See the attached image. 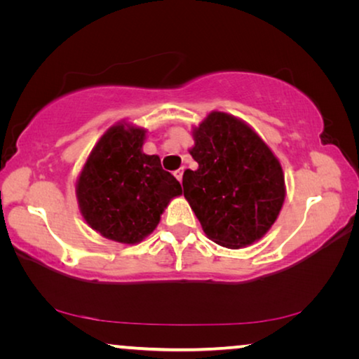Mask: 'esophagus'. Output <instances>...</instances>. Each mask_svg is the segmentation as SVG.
<instances>
[{"instance_id": "34e87169", "label": "esophagus", "mask_w": 359, "mask_h": 359, "mask_svg": "<svg viewBox=\"0 0 359 359\" xmlns=\"http://www.w3.org/2000/svg\"><path fill=\"white\" fill-rule=\"evenodd\" d=\"M174 175H175V179L182 182V177H184V169H177V171L174 172Z\"/></svg>"}]
</instances>
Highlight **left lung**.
Returning <instances> with one entry per match:
<instances>
[{
  "label": "left lung",
  "instance_id": "obj_1",
  "mask_svg": "<svg viewBox=\"0 0 359 359\" xmlns=\"http://www.w3.org/2000/svg\"><path fill=\"white\" fill-rule=\"evenodd\" d=\"M196 171L184 172V196L205 236L241 248L263 238L285 201L280 163L257 133L224 112H212L193 131Z\"/></svg>",
  "mask_w": 359,
  "mask_h": 359
}]
</instances>
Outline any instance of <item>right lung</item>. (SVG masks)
<instances>
[{"label":"right lung","mask_w":359,"mask_h":359,"mask_svg":"<svg viewBox=\"0 0 359 359\" xmlns=\"http://www.w3.org/2000/svg\"><path fill=\"white\" fill-rule=\"evenodd\" d=\"M145 130L118 123L95 145L77 180L82 217L106 239L136 244L160 223L179 180L161 168L160 156L145 155Z\"/></svg>","instance_id":"right-lung-1"}]
</instances>
